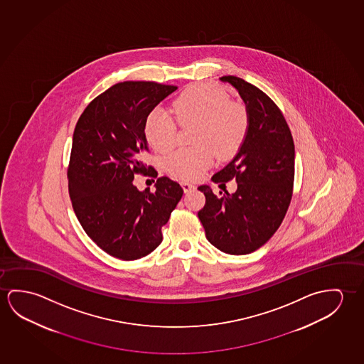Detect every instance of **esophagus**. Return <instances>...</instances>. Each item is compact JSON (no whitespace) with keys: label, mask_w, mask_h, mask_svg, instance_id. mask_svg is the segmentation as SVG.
I'll return each mask as SVG.
<instances>
[{"label":"esophagus","mask_w":364,"mask_h":364,"mask_svg":"<svg viewBox=\"0 0 364 364\" xmlns=\"http://www.w3.org/2000/svg\"><path fill=\"white\" fill-rule=\"evenodd\" d=\"M181 185H182V188L185 191V193H188L191 191H193L196 188V186L192 185L190 182H182Z\"/></svg>","instance_id":"esophagus-1"}]
</instances>
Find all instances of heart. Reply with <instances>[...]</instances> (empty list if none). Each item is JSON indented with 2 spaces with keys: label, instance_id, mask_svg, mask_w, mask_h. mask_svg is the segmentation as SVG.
<instances>
[{
  "label": "heart",
  "instance_id": "b5f03b06",
  "mask_svg": "<svg viewBox=\"0 0 364 364\" xmlns=\"http://www.w3.org/2000/svg\"><path fill=\"white\" fill-rule=\"evenodd\" d=\"M172 113L181 125H196L195 146L176 150L166 158L168 172L181 179H196L213 166L215 154L229 159L248 134L249 115L242 104L230 102L223 90L193 85L176 98ZM169 111L156 107L145 120V136L153 149L167 153L177 141V122Z\"/></svg>",
  "mask_w": 364,
  "mask_h": 364
}]
</instances>
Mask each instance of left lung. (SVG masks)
Returning <instances> with one entry per match:
<instances>
[{"label":"left lung","instance_id":"obj_1","mask_svg":"<svg viewBox=\"0 0 364 364\" xmlns=\"http://www.w3.org/2000/svg\"><path fill=\"white\" fill-rule=\"evenodd\" d=\"M220 81L240 95L248 111V134L237 156L211 178L219 187L235 179L237 191L218 197L210 186H200L206 203L198 219L215 248L242 255L266 244L287 213L294 187V139L277 105L258 87L234 75Z\"/></svg>","mask_w":364,"mask_h":364}]
</instances>
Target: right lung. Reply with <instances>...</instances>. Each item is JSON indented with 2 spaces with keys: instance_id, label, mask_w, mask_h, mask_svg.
<instances>
[{
  "instance_id": "1",
  "label": "right lung",
  "mask_w": 364,
  "mask_h": 364,
  "mask_svg": "<svg viewBox=\"0 0 364 364\" xmlns=\"http://www.w3.org/2000/svg\"><path fill=\"white\" fill-rule=\"evenodd\" d=\"M176 90L156 82L116 83L88 104L75 125L68 168L72 206L87 235L119 259L151 253L183 195L168 177L156 179V192L133 183L134 174L148 171L145 120ZM146 174L158 173L153 168Z\"/></svg>"
}]
</instances>
